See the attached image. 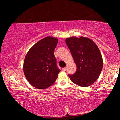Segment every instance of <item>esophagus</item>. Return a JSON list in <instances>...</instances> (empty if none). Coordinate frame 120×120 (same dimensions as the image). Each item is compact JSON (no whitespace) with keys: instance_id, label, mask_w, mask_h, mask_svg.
Returning a JSON list of instances; mask_svg holds the SVG:
<instances>
[{"instance_id":"1","label":"esophagus","mask_w":120,"mask_h":120,"mask_svg":"<svg viewBox=\"0 0 120 120\" xmlns=\"http://www.w3.org/2000/svg\"><path fill=\"white\" fill-rule=\"evenodd\" d=\"M62 70H64V71H66L67 70V67H65V68H62Z\"/></svg>"}]
</instances>
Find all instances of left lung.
I'll return each instance as SVG.
<instances>
[{"instance_id": "left-lung-1", "label": "left lung", "mask_w": 120, "mask_h": 120, "mask_svg": "<svg viewBox=\"0 0 120 120\" xmlns=\"http://www.w3.org/2000/svg\"><path fill=\"white\" fill-rule=\"evenodd\" d=\"M66 43L77 66L76 72L68 75L70 80L80 86H90L98 78L103 68L98 46L92 40L85 37L67 38Z\"/></svg>"}]
</instances>
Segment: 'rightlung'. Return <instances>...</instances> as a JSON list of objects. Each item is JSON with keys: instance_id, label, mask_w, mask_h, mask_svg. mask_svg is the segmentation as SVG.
<instances>
[{"instance_id": "1", "label": "right lung", "mask_w": 120, "mask_h": 120, "mask_svg": "<svg viewBox=\"0 0 120 120\" xmlns=\"http://www.w3.org/2000/svg\"><path fill=\"white\" fill-rule=\"evenodd\" d=\"M58 42L56 38L48 36L34 44L26 54L23 66L24 75L36 88L45 89L51 86L60 72L54 54Z\"/></svg>"}]
</instances>
